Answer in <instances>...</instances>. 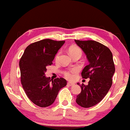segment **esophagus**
I'll return each instance as SVG.
<instances>
[{"mask_svg": "<svg viewBox=\"0 0 130 130\" xmlns=\"http://www.w3.org/2000/svg\"><path fill=\"white\" fill-rule=\"evenodd\" d=\"M67 85L69 86H73V85H74V83H71V82H68L67 83Z\"/></svg>", "mask_w": 130, "mask_h": 130, "instance_id": "obj_1", "label": "esophagus"}]
</instances>
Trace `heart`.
<instances>
[{"instance_id": "1", "label": "heart", "mask_w": 130, "mask_h": 130, "mask_svg": "<svg viewBox=\"0 0 130 130\" xmlns=\"http://www.w3.org/2000/svg\"><path fill=\"white\" fill-rule=\"evenodd\" d=\"M69 53L72 56L74 55L77 54H82V51L81 48L80 47H78V46L76 45H73L72 47H70L69 48ZM61 55V51H58L57 52V54H56L55 57V60L56 61L58 60L60 58V56ZM78 69H70L68 70H66L64 72V76H65V78L69 80H73V78H75V76L76 74L78 72Z\"/></svg>"}]
</instances>
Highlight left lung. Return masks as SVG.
Segmentation results:
<instances>
[{"label": "left lung", "instance_id": "left-lung-1", "mask_svg": "<svg viewBox=\"0 0 130 130\" xmlns=\"http://www.w3.org/2000/svg\"><path fill=\"white\" fill-rule=\"evenodd\" d=\"M75 41L89 61L83 69L82 76L90 78L88 85H80L82 91L76 96V102L82 107L90 108L100 102L111 88L115 71L113 55L108 48L96 41Z\"/></svg>", "mask_w": 130, "mask_h": 130}]
</instances>
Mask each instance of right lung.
I'll return each instance as SVG.
<instances>
[{
  "mask_svg": "<svg viewBox=\"0 0 130 130\" xmlns=\"http://www.w3.org/2000/svg\"><path fill=\"white\" fill-rule=\"evenodd\" d=\"M65 41L43 39L31 43L19 61L20 80L26 95L40 107H47L55 100L58 91L67 85L63 78L46 77L47 67L53 64L55 56Z\"/></svg>",
  "mask_w": 130,
  "mask_h": 130,
  "instance_id": "obj_1",
  "label": "right lung"
}]
</instances>
